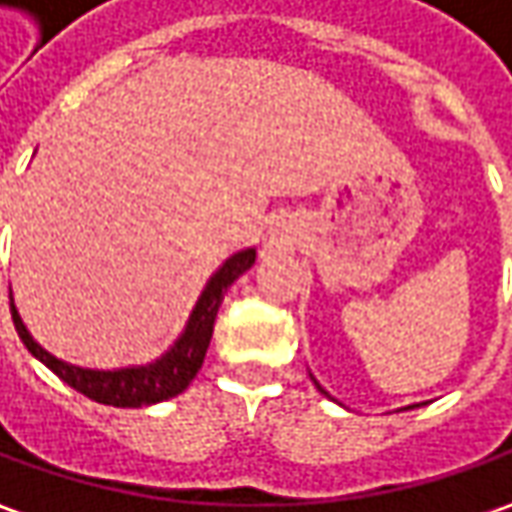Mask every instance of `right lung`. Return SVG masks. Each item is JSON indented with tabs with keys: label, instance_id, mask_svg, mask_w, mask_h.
Wrapping results in <instances>:
<instances>
[{
	"label": "right lung",
	"instance_id": "right-lung-1",
	"mask_svg": "<svg viewBox=\"0 0 512 512\" xmlns=\"http://www.w3.org/2000/svg\"><path fill=\"white\" fill-rule=\"evenodd\" d=\"M252 263H255V249H246V252H238V255L229 257L221 269L215 272V277L209 280V286L203 289L201 300H198V306H195L192 317H189L184 337L175 343V348L169 351L167 357H161L152 365H144V368H124V371H87V368H76V365L56 360L53 354H47L42 345L33 343L27 328L19 320V314L10 306L13 326H16L22 343L27 345V351L33 357H39L56 377L64 379L70 388H76L87 399L101 402V405H113V408L155 405V402H164L169 397H178L186 385L195 379V374L201 371L223 294L238 280L240 274L246 272V269H252Z\"/></svg>",
	"mask_w": 512,
	"mask_h": 512
}]
</instances>
